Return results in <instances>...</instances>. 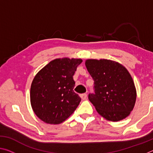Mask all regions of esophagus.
<instances>
[{
	"mask_svg": "<svg viewBox=\"0 0 153 153\" xmlns=\"http://www.w3.org/2000/svg\"><path fill=\"white\" fill-rule=\"evenodd\" d=\"M79 96H80V97H81L82 100H86V98H87V94H86V93H84V94H81Z\"/></svg>",
	"mask_w": 153,
	"mask_h": 153,
	"instance_id": "34e87169",
	"label": "esophagus"
}]
</instances>
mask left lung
Returning a JSON list of instances; mask_svg holds the SVG:
<instances>
[{
	"instance_id": "obj_1",
	"label": "left lung",
	"mask_w": 153,
	"mask_h": 153,
	"mask_svg": "<svg viewBox=\"0 0 153 153\" xmlns=\"http://www.w3.org/2000/svg\"><path fill=\"white\" fill-rule=\"evenodd\" d=\"M85 64L94 80V93H90L88 98L97 112L112 121L128 117L136 99V88L128 71L117 62L107 59H88Z\"/></svg>"
}]
</instances>
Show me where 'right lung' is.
Masks as SVG:
<instances>
[{
  "mask_svg": "<svg viewBox=\"0 0 153 153\" xmlns=\"http://www.w3.org/2000/svg\"><path fill=\"white\" fill-rule=\"evenodd\" d=\"M80 59H56L36 74L30 89L31 105L37 117L49 124L66 120L79 105L81 98L74 91L73 76Z\"/></svg>",
  "mask_w": 153,
  "mask_h": 153,
  "instance_id": "1",
  "label": "right lung"
}]
</instances>
